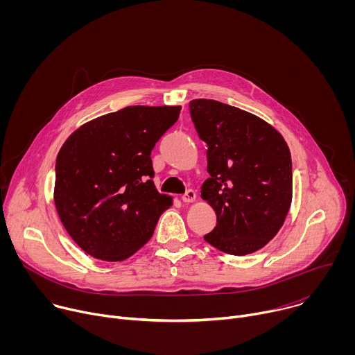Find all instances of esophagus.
Returning <instances> with one entry per match:
<instances>
[{
  "label": "esophagus",
  "instance_id": "esophagus-1",
  "mask_svg": "<svg viewBox=\"0 0 355 355\" xmlns=\"http://www.w3.org/2000/svg\"><path fill=\"white\" fill-rule=\"evenodd\" d=\"M181 199H182L184 204H192V202H195V199H196V192L189 189V191H187V193L182 195Z\"/></svg>",
  "mask_w": 355,
  "mask_h": 355
}]
</instances>
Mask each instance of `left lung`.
Masks as SVG:
<instances>
[{"label":"left lung","instance_id":"left-lung-1","mask_svg":"<svg viewBox=\"0 0 355 355\" xmlns=\"http://www.w3.org/2000/svg\"><path fill=\"white\" fill-rule=\"evenodd\" d=\"M198 136L208 144L200 198L216 214L204 239L232 256L263 248L282 227L292 202V160L282 135L264 119L215 99L189 103Z\"/></svg>","mask_w":355,"mask_h":355}]
</instances>
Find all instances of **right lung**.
Segmentation results:
<instances>
[{
	"instance_id": "1",
	"label": "right lung",
	"mask_w": 355,
	"mask_h": 355,
	"mask_svg": "<svg viewBox=\"0 0 355 355\" xmlns=\"http://www.w3.org/2000/svg\"><path fill=\"white\" fill-rule=\"evenodd\" d=\"M180 105H132L76 129L56 159L55 207L76 244L103 261H123L153 236L173 205L153 182L151 150Z\"/></svg>"
}]
</instances>
